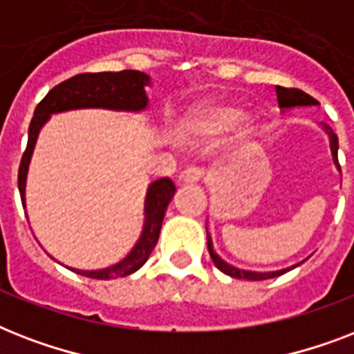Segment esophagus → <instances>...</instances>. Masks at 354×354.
I'll use <instances>...</instances> for the list:
<instances>
[{"label":"esophagus","instance_id":"esophagus-1","mask_svg":"<svg viewBox=\"0 0 354 354\" xmlns=\"http://www.w3.org/2000/svg\"><path fill=\"white\" fill-rule=\"evenodd\" d=\"M202 178H204V169H200V167H187L180 174V183H183V185H193V183L200 182Z\"/></svg>","mask_w":354,"mask_h":354}]
</instances>
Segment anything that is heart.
<instances>
[{
    "instance_id": "heart-1",
    "label": "heart",
    "mask_w": 354,
    "mask_h": 354,
    "mask_svg": "<svg viewBox=\"0 0 354 354\" xmlns=\"http://www.w3.org/2000/svg\"><path fill=\"white\" fill-rule=\"evenodd\" d=\"M239 124V132L242 136L252 133L255 130V119L252 115H239L233 106L218 104V102H202L187 112L182 121V130L191 138L213 139L226 130Z\"/></svg>"
}]
</instances>
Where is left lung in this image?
<instances>
[{"label":"left lung","instance_id":"left-lung-1","mask_svg":"<svg viewBox=\"0 0 354 354\" xmlns=\"http://www.w3.org/2000/svg\"><path fill=\"white\" fill-rule=\"evenodd\" d=\"M275 93H277V102H279L281 110H292V108H299V106H318V101L314 97L307 95L305 91L296 90V88H281V86H275ZM322 128L325 130V133L329 136V143H330V154H333V161H335L336 169L340 171V163H338V136L333 132V128L329 124L322 122ZM207 230V227H205ZM207 250H209V255L213 259V263L221 272H224L230 277H235V279H248V281H264V279H272V277H277V275H283L285 272H290L292 268H296L299 264H292L288 268L283 270H274V272H253V270H242L236 268L233 264L226 263L224 259L215 252L213 248V241H211V235L207 233Z\"/></svg>","mask_w":354,"mask_h":354}]
</instances>
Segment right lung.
Masks as SVG:
<instances>
[{
	"mask_svg": "<svg viewBox=\"0 0 354 354\" xmlns=\"http://www.w3.org/2000/svg\"><path fill=\"white\" fill-rule=\"evenodd\" d=\"M147 86H150L149 75L133 71V69H124L118 73L104 71V73L75 75L71 79L55 86L36 106L35 118L29 124V141H27V149L24 152L18 172L19 196H21L24 207L25 183H27V172H29L30 158L35 152L36 139L41 127L51 119L53 113L69 112V110H90V108L130 113L145 112L149 106V97L145 91ZM174 193H176V187L169 178H160L150 183L147 189V196H145L143 232L130 253L119 263L101 270H79L69 268V266L66 268L84 277H91V279H115V277H127L138 272L147 263L156 242L160 239L163 216Z\"/></svg>",
	"mask_w": 354,
	"mask_h": 354,
	"instance_id": "right-lung-1",
	"label": "right lung"
}]
</instances>
